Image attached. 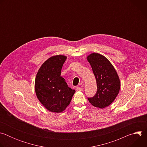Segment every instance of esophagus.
Here are the masks:
<instances>
[{"instance_id": "34e87169", "label": "esophagus", "mask_w": 147, "mask_h": 147, "mask_svg": "<svg viewBox=\"0 0 147 147\" xmlns=\"http://www.w3.org/2000/svg\"><path fill=\"white\" fill-rule=\"evenodd\" d=\"M76 90L77 91H82V90H83V88H82V87H76Z\"/></svg>"}]
</instances>
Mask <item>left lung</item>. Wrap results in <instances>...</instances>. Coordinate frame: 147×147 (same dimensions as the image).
<instances>
[{"instance_id":"obj_1","label":"left lung","mask_w":147,"mask_h":147,"mask_svg":"<svg viewBox=\"0 0 147 147\" xmlns=\"http://www.w3.org/2000/svg\"><path fill=\"white\" fill-rule=\"evenodd\" d=\"M95 77L97 91L88 98L94 107L103 109L108 107L117 97L120 88L119 76L110 61L104 56L92 53L87 57Z\"/></svg>"}]
</instances>
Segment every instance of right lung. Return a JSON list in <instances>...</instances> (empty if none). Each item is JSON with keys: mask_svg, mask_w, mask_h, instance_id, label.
<instances>
[{"mask_svg": "<svg viewBox=\"0 0 147 147\" xmlns=\"http://www.w3.org/2000/svg\"><path fill=\"white\" fill-rule=\"evenodd\" d=\"M67 59L64 55L53 56L39 68L35 80V91L39 102L49 111L63 112L70 104L76 91L68 87L60 76L63 65Z\"/></svg>", "mask_w": 147, "mask_h": 147, "instance_id": "1", "label": "right lung"}]
</instances>
